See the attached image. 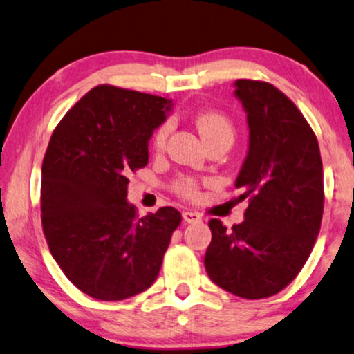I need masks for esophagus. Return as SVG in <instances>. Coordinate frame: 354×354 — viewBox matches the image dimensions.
<instances>
[{
    "instance_id": "34e87169",
    "label": "esophagus",
    "mask_w": 354,
    "mask_h": 354,
    "mask_svg": "<svg viewBox=\"0 0 354 354\" xmlns=\"http://www.w3.org/2000/svg\"><path fill=\"white\" fill-rule=\"evenodd\" d=\"M183 221L187 223H196L201 222V216L198 212H189V210H186V212H183Z\"/></svg>"
}]
</instances>
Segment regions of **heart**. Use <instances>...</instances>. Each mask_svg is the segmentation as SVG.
<instances>
[{"label":"heart","mask_w":354,"mask_h":354,"mask_svg":"<svg viewBox=\"0 0 354 354\" xmlns=\"http://www.w3.org/2000/svg\"><path fill=\"white\" fill-rule=\"evenodd\" d=\"M196 125H198L201 136H203V138L207 145L214 144V142H218V140L234 142V137H235L234 124H232L230 119L225 118L223 114L204 113V114L198 115V119H196ZM169 129H171V125H169L168 122L160 125L158 131H156L155 137H153L155 150H158V151L163 150L165 144H167ZM173 191L176 192L178 196H181V198L194 201V199H198L201 194V185L196 178L180 176L176 181L173 183Z\"/></svg>","instance_id":"obj_1"}]
</instances>
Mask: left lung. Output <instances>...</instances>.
Here are the masks:
<instances>
[{
	"mask_svg": "<svg viewBox=\"0 0 354 354\" xmlns=\"http://www.w3.org/2000/svg\"><path fill=\"white\" fill-rule=\"evenodd\" d=\"M235 86L250 127L235 187L248 207L232 230L210 218L204 265L218 288L252 301L281 292L310 257L324 216V168L314 131L283 91L247 78Z\"/></svg>",
	"mask_w": 354,
	"mask_h": 354,
	"instance_id": "8db88e82",
	"label": "left lung"
}]
</instances>
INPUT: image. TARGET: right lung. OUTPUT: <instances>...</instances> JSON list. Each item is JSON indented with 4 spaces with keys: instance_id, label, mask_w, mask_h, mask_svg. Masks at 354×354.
Listing matches in <instances>:
<instances>
[{
    "instance_id": "1",
    "label": "right lung",
    "mask_w": 354,
    "mask_h": 354,
    "mask_svg": "<svg viewBox=\"0 0 354 354\" xmlns=\"http://www.w3.org/2000/svg\"><path fill=\"white\" fill-rule=\"evenodd\" d=\"M169 101L100 84L62 118L42 163L40 218L70 283L97 301H124L155 283L181 214L138 217L129 174L149 163V138Z\"/></svg>"
}]
</instances>
